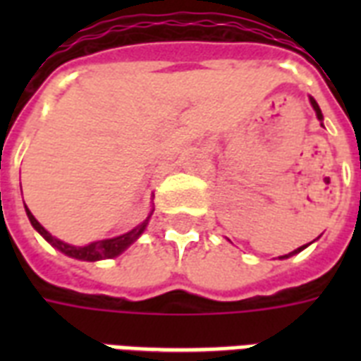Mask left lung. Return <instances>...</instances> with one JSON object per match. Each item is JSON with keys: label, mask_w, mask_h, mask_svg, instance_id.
I'll return each instance as SVG.
<instances>
[{"label": "left lung", "mask_w": 361, "mask_h": 361, "mask_svg": "<svg viewBox=\"0 0 361 361\" xmlns=\"http://www.w3.org/2000/svg\"><path fill=\"white\" fill-rule=\"evenodd\" d=\"M309 101H311V104H313V109H314V112H317V118H319L320 121H322V112H320V109H319V104H317V101H314L313 97H309ZM309 245V243H307ZM307 245H302V247H298L296 251H292V252H288V255H283V257H279V258H288V257H292V255H296V252H300V251H303V249H305V247Z\"/></svg>", "instance_id": "1"}]
</instances>
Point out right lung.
I'll return each instance as SVG.
<instances>
[{
  "label": "right lung",
  "instance_id": "add662e5",
  "mask_svg": "<svg viewBox=\"0 0 361 361\" xmlns=\"http://www.w3.org/2000/svg\"><path fill=\"white\" fill-rule=\"evenodd\" d=\"M25 214H27V219H30V223L33 225V228H35L39 234H41L44 240L50 243V245H54L58 251H61L63 255H67V257H73V258H78V260H87V262H95V260H103V258H114L118 257V255H121V252L127 249V247L130 245V243H135L138 238H140V234L144 231H146L147 226V221H149V217H152V214L147 215V219L144 221V223H140L138 226H135L133 231H129L127 234H121V236H116V238H110V240H101V241H93V243H90V245H84V247H75V245H69V243H65V241L58 240V238H54L50 232L44 228V226L39 223V221L33 217V214H31L30 209H27V206H25Z\"/></svg>",
  "mask_w": 361,
  "mask_h": 361
}]
</instances>
